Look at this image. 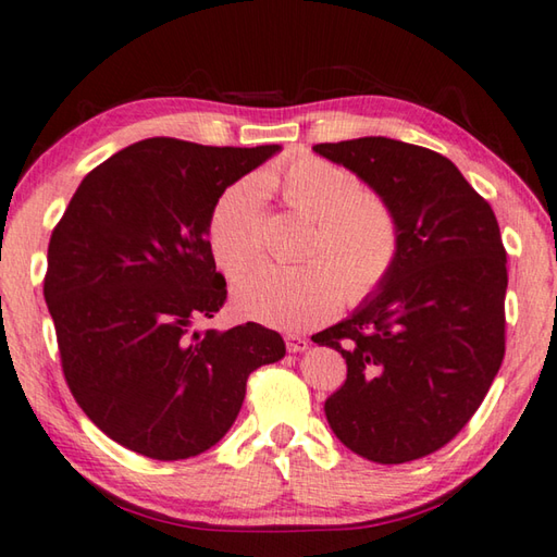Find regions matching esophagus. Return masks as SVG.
Masks as SVG:
<instances>
[{"label": "esophagus", "instance_id": "obj_1", "mask_svg": "<svg viewBox=\"0 0 557 557\" xmlns=\"http://www.w3.org/2000/svg\"><path fill=\"white\" fill-rule=\"evenodd\" d=\"M285 346L289 352H305L309 348V341L305 336H295V333H287Z\"/></svg>", "mask_w": 557, "mask_h": 557}]
</instances>
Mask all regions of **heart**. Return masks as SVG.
Wrapping results in <instances>:
<instances>
[{"instance_id": "obj_1", "label": "heart", "mask_w": 557, "mask_h": 557, "mask_svg": "<svg viewBox=\"0 0 557 557\" xmlns=\"http://www.w3.org/2000/svg\"><path fill=\"white\" fill-rule=\"evenodd\" d=\"M309 219L313 236L307 265L272 262L252 268L234 287V307L265 326L301 331L333 317L341 299L360 305L384 285L399 258V224L392 207L362 191L350 170L323 158H297L265 170L256 182H236L221 191L209 216V246L228 277L244 272L262 246V195Z\"/></svg>"}]
</instances>
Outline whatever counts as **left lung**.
Wrapping results in <instances>:
<instances>
[{
  "mask_svg": "<svg viewBox=\"0 0 557 557\" xmlns=\"http://www.w3.org/2000/svg\"><path fill=\"white\" fill-rule=\"evenodd\" d=\"M313 150L366 180L399 224L384 285L311 336L348 366L323 411L362 458L419 460L458 436L502 368L509 277L497 216L436 150L384 136Z\"/></svg>",
  "mask_w": 557,
  "mask_h": 557,
  "instance_id": "obj_1",
  "label": "left lung"
}]
</instances>
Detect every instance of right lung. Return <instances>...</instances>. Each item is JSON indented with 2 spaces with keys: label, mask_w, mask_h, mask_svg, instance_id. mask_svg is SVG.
Instances as JSON below:
<instances>
[{
  "label": "right lung",
  "mask_w": 557,
  "mask_h": 557,
  "mask_svg": "<svg viewBox=\"0 0 557 557\" xmlns=\"http://www.w3.org/2000/svg\"><path fill=\"white\" fill-rule=\"evenodd\" d=\"M280 146L146 138L97 165L48 244L44 297L60 366L89 421L153 460L209 450L236 421L252 370L285 358L260 323L195 331L226 301L209 216Z\"/></svg>",
  "instance_id": "obj_1"
}]
</instances>
